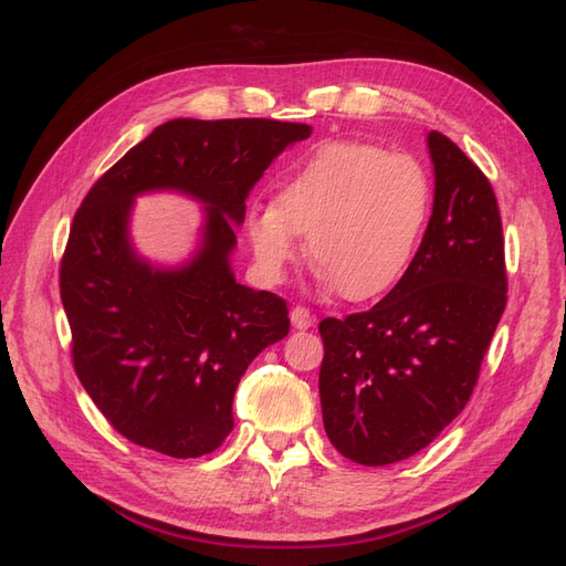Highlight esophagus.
Segmentation results:
<instances>
[{"label": "esophagus", "mask_w": 566, "mask_h": 566, "mask_svg": "<svg viewBox=\"0 0 566 566\" xmlns=\"http://www.w3.org/2000/svg\"><path fill=\"white\" fill-rule=\"evenodd\" d=\"M292 325H294L296 329H308V327H313V325H315L313 311L306 308V306H294V308H292Z\"/></svg>", "instance_id": "34e87169"}]
</instances>
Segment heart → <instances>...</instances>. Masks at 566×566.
Wrapping results in <instances>:
<instances>
[{"mask_svg": "<svg viewBox=\"0 0 566 566\" xmlns=\"http://www.w3.org/2000/svg\"><path fill=\"white\" fill-rule=\"evenodd\" d=\"M432 208L421 159L375 143L329 140L286 174L274 200L260 202L245 231L260 272L280 280L306 234L313 263L339 296L389 292L418 251Z\"/></svg>", "mask_w": 566, "mask_h": 566, "instance_id": "1", "label": "heart"}]
</instances>
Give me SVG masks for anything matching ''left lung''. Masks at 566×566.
I'll list each match as a JSON object with an SVG mask.
<instances>
[{"label":"left lung","mask_w":566,"mask_h":566,"mask_svg":"<svg viewBox=\"0 0 566 566\" xmlns=\"http://www.w3.org/2000/svg\"><path fill=\"white\" fill-rule=\"evenodd\" d=\"M428 148L432 214L407 274L370 311L321 323L325 432L364 467L409 459L454 421L506 306L495 191L440 132Z\"/></svg>","instance_id":"obj_1"}]
</instances>
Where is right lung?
<instances>
[{
  "mask_svg": "<svg viewBox=\"0 0 566 566\" xmlns=\"http://www.w3.org/2000/svg\"><path fill=\"white\" fill-rule=\"evenodd\" d=\"M311 126L274 119H171L99 177L69 229L60 294L85 392L128 442L174 459L214 452L251 360L289 332L286 301L234 280L245 198ZM181 190L207 206L191 264L159 271L127 241L133 198Z\"/></svg>",
  "mask_w": 566,
  "mask_h": 566,
  "instance_id": "right-lung-1",
  "label": "right lung"
}]
</instances>
